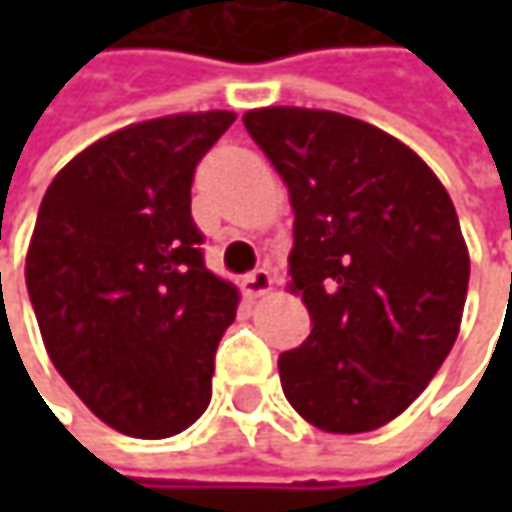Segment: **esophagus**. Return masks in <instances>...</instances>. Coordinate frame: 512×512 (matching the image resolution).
<instances>
[{"mask_svg": "<svg viewBox=\"0 0 512 512\" xmlns=\"http://www.w3.org/2000/svg\"><path fill=\"white\" fill-rule=\"evenodd\" d=\"M270 287H273V276H270L267 267H256L247 276H242V290H245V296H250V299L265 296V293H270Z\"/></svg>", "mask_w": 512, "mask_h": 512, "instance_id": "esophagus-1", "label": "esophagus"}]
</instances>
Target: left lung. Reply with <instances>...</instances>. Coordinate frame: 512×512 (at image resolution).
<instances>
[{"instance_id":"8db88e82","label":"left lung","mask_w":512,"mask_h":512,"mask_svg":"<svg viewBox=\"0 0 512 512\" xmlns=\"http://www.w3.org/2000/svg\"><path fill=\"white\" fill-rule=\"evenodd\" d=\"M290 190V290L313 330L279 356L296 413L367 433L407 410L459 336L470 256L436 173L390 133L307 108L245 113Z\"/></svg>"}]
</instances>
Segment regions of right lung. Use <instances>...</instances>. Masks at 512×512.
I'll list each match as a JSON object with an SVG mask.
<instances>
[{
  "label": "right lung",
  "mask_w": 512,
  "mask_h": 512,
  "mask_svg": "<svg viewBox=\"0 0 512 512\" xmlns=\"http://www.w3.org/2000/svg\"><path fill=\"white\" fill-rule=\"evenodd\" d=\"M236 113L116 130L56 173L25 282L53 367L119 433L168 439L210 404L213 356L236 287L205 267L190 216L196 165Z\"/></svg>",
  "instance_id": "obj_1"
}]
</instances>
